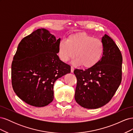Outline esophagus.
I'll return each instance as SVG.
<instances>
[{"mask_svg": "<svg viewBox=\"0 0 133 133\" xmlns=\"http://www.w3.org/2000/svg\"><path fill=\"white\" fill-rule=\"evenodd\" d=\"M74 67H73V66H71V73H73V72H74Z\"/></svg>", "mask_w": 133, "mask_h": 133, "instance_id": "34e87169", "label": "esophagus"}]
</instances>
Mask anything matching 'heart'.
<instances>
[{
	"instance_id": "obj_1",
	"label": "heart",
	"mask_w": 133,
	"mask_h": 133,
	"mask_svg": "<svg viewBox=\"0 0 133 133\" xmlns=\"http://www.w3.org/2000/svg\"><path fill=\"white\" fill-rule=\"evenodd\" d=\"M104 51L103 42L85 33L69 35L66 41H61L58 45L60 59L67 62L74 57L72 63L86 68L95 66L101 59Z\"/></svg>"
}]
</instances>
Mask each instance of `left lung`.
<instances>
[{
	"instance_id": "1",
	"label": "left lung",
	"mask_w": 133,
	"mask_h": 133,
	"mask_svg": "<svg viewBox=\"0 0 133 133\" xmlns=\"http://www.w3.org/2000/svg\"><path fill=\"white\" fill-rule=\"evenodd\" d=\"M104 45L102 58L96 65L87 69H75L77 79L75 101L87 109L105 105L115 94L122 82V53L110 37L102 39Z\"/></svg>"
}]
</instances>
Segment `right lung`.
<instances>
[{
    "label": "right lung",
    "instance_id": "right-lung-1",
    "mask_svg": "<svg viewBox=\"0 0 133 133\" xmlns=\"http://www.w3.org/2000/svg\"><path fill=\"white\" fill-rule=\"evenodd\" d=\"M57 39L41 28L19 43L11 64V83L18 97L36 107L48 105L54 99V84L70 73V66L60 60Z\"/></svg>",
    "mask_w": 133,
    "mask_h": 133
}]
</instances>
